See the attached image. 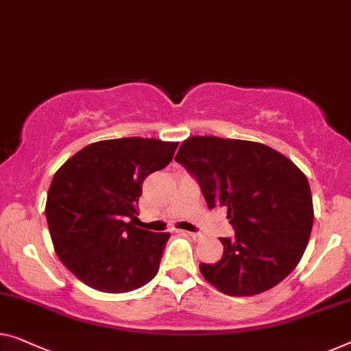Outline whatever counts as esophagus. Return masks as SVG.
Listing matches in <instances>:
<instances>
[{
    "label": "esophagus",
    "mask_w": 351,
    "mask_h": 351,
    "mask_svg": "<svg viewBox=\"0 0 351 351\" xmlns=\"http://www.w3.org/2000/svg\"><path fill=\"white\" fill-rule=\"evenodd\" d=\"M186 234H187V237H191V238H198V233H195V232H184Z\"/></svg>",
    "instance_id": "34e87169"
}]
</instances>
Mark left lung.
Masks as SVG:
<instances>
[{"label": "left lung", "mask_w": 351, "mask_h": 351, "mask_svg": "<svg viewBox=\"0 0 351 351\" xmlns=\"http://www.w3.org/2000/svg\"><path fill=\"white\" fill-rule=\"evenodd\" d=\"M175 160L195 178L209 209L226 206L234 238H221L217 263H200L205 279L230 296H252L284 280L304 254L313 223L306 175L269 146L191 137Z\"/></svg>", "instance_id": "1"}]
</instances>
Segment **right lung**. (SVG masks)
Wrapping results in <instances>:
<instances>
[{
  "label": "right lung",
  "instance_id": "1",
  "mask_svg": "<svg viewBox=\"0 0 351 351\" xmlns=\"http://www.w3.org/2000/svg\"><path fill=\"white\" fill-rule=\"evenodd\" d=\"M176 148L156 138L102 140L56 171L47 223L58 258L83 284L125 293L158 274L170 234L134 227L128 219H137L145 178L169 165Z\"/></svg>",
  "mask_w": 351,
  "mask_h": 351
}]
</instances>
